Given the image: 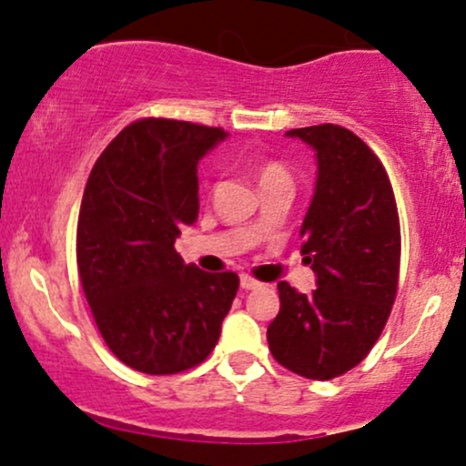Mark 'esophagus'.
<instances>
[{"mask_svg":"<svg viewBox=\"0 0 466 466\" xmlns=\"http://www.w3.org/2000/svg\"><path fill=\"white\" fill-rule=\"evenodd\" d=\"M261 286H263L261 281H257V279L248 277V274H243V277H241V288H243V290H254V288H261Z\"/></svg>","mask_w":466,"mask_h":466,"instance_id":"1","label":"esophagus"}]
</instances>
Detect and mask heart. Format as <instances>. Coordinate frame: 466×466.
<instances>
[{"label": "heart", "mask_w": 466, "mask_h": 466, "mask_svg": "<svg viewBox=\"0 0 466 466\" xmlns=\"http://www.w3.org/2000/svg\"><path fill=\"white\" fill-rule=\"evenodd\" d=\"M257 178H258V185H266V183H272V180H281V178L290 180V174H288V169L279 163H261L257 167Z\"/></svg>", "instance_id": "1"}]
</instances>
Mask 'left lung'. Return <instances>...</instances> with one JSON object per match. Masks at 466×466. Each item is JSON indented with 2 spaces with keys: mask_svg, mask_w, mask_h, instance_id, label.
I'll return each mask as SVG.
<instances>
[{
  "mask_svg": "<svg viewBox=\"0 0 466 466\" xmlns=\"http://www.w3.org/2000/svg\"><path fill=\"white\" fill-rule=\"evenodd\" d=\"M317 158V183L301 223V254L317 288L301 295L279 281L268 326L272 357L308 380L355 369L384 330L398 292L400 218L386 169L339 125L286 131Z\"/></svg>",
  "mask_w": 466,
  "mask_h": 466,
  "instance_id": "left-lung-1",
  "label": "left lung"
}]
</instances>
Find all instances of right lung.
Wrapping results in <instances>:
<instances>
[{"label": "right lung", "instance_id": "1", "mask_svg": "<svg viewBox=\"0 0 466 466\" xmlns=\"http://www.w3.org/2000/svg\"><path fill=\"white\" fill-rule=\"evenodd\" d=\"M218 127L145 117L102 151L77 218V270L111 352L147 375L200 364L238 290L234 272L187 266L174 243L198 218V160Z\"/></svg>", "mask_w": 466, "mask_h": 466}]
</instances>
